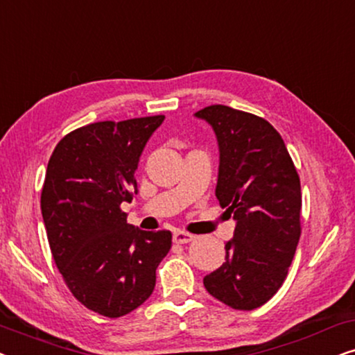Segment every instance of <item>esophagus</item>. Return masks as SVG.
<instances>
[{"label":"esophagus","instance_id":"1","mask_svg":"<svg viewBox=\"0 0 355 355\" xmlns=\"http://www.w3.org/2000/svg\"><path fill=\"white\" fill-rule=\"evenodd\" d=\"M193 239H196V236L189 234V232H184V231H176L173 234V241L176 242V244H189V242H192Z\"/></svg>","mask_w":355,"mask_h":355}]
</instances>
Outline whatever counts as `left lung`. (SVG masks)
I'll return each instance as SVG.
<instances>
[{"label":"left lung","mask_w":355,"mask_h":355,"mask_svg":"<svg viewBox=\"0 0 355 355\" xmlns=\"http://www.w3.org/2000/svg\"><path fill=\"white\" fill-rule=\"evenodd\" d=\"M216 134V198L236 220L226 261L203 278L213 297L254 310L284 283L300 237V179L284 140L268 121L225 105L196 113Z\"/></svg>","instance_id":"1"}]
</instances>
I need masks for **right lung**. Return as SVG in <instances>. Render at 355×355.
Returning <instances> with one entry per match:
<instances>
[{"instance_id":"right-lung-1","label":"right lung","mask_w":355,"mask_h":355,"mask_svg":"<svg viewBox=\"0 0 355 355\" xmlns=\"http://www.w3.org/2000/svg\"><path fill=\"white\" fill-rule=\"evenodd\" d=\"M163 121L84 125L64 135L48 162L40 205L53 259L72 295L103 317L142 305L171 249V232L134 227L121 210L137 193L140 155Z\"/></svg>"}]
</instances>
